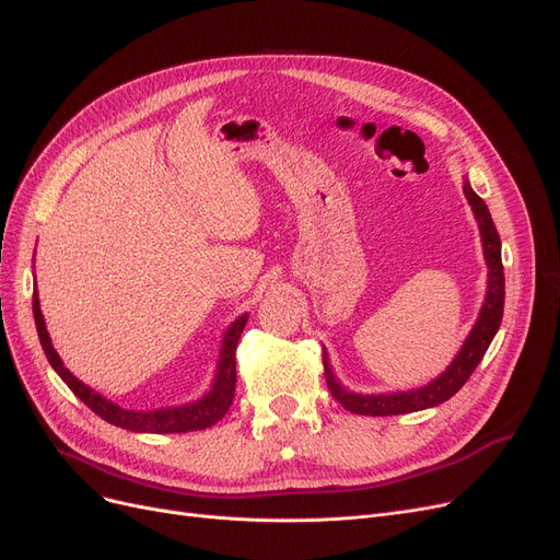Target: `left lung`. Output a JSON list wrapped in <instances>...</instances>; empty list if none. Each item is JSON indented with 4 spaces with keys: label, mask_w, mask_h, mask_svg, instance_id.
<instances>
[{
    "label": "left lung",
    "mask_w": 560,
    "mask_h": 560,
    "mask_svg": "<svg viewBox=\"0 0 560 560\" xmlns=\"http://www.w3.org/2000/svg\"><path fill=\"white\" fill-rule=\"evenodd\" d=\"M465 197L474 210V217L480 229L482 242V256L488 262V290H485V302L480 306L478 318L469 331V336L462 343L455 359L448 363L442 375H436L423 386L407 388V392H388V394H357L338 382L329 354L323 348V363H325V377L331 396L343 405L352 415L361 417H394V415H409V411H421L428 407L442 405L451 396H455L465 382L471 377L476 366L480 363L482 354L488 352L492 338L497 336L503 318V298H505V279H503V262H501V240L497 226L492 222V214L485 206V201L471 189L469 180L465 178Z\"/></svg>",
    "instance_id": "8db88e82"
}]
</instances>
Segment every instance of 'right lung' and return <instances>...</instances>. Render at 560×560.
<instances>
[{
  "instance_id": "add662e5",
  "label": "right lung",
  "mask_w": 560,
  "mask_h": 560,
  "mask_svg": "<svg viewBox=\"0 0 560 560\" xmlns=\"http://www.w3.org/2000/svg\"><path fill=\"white\" fill-rule=\"evenodd\" d=\"M34 320H36V331L40 338L43 352L50 361V366L57 371V375L68 384V388L75 394L86 407H91V411H95L101 419H105L107 423L124 428V430H132V432H153V434H172V432H191V430H206L210 425H214L217 421H222L224 415L229 411L231 402H233V394H235V348L242 329H245L249 315L242 313L240 318H235L222 338V350H220V359H217V371L212 377V384L208 392L185 405L178 407H162V409H126L112 400H107L105 396H101L98 392H93L89 384H84L82 380H78L72 375L66 366L61 357L57 354L52 338L47 334L45 327V318L40 311V302H38V290L34 288Z\"/></svg>"
}]
</instances>
